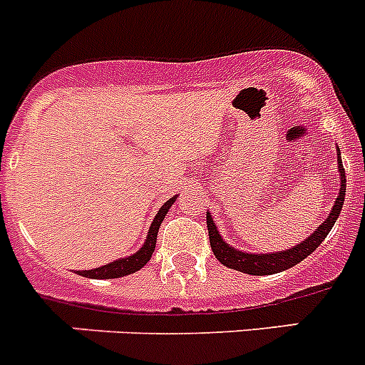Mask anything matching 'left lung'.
I'll use <instances>...</instances> for the list:
<instances>
[{"mask_svg":"<svg viewBox=\"0 0 365 365\" xmlns=\"http://www.w3.org/2000/svg\"><path fill=\"white\" fill-rule=\"evenodd\" d=\"M338 172H340L341 188H340V193H338L336 201H334L333 210H331V214L327 215V219L322 222L320 227L316 228L314 234H312L311 237H307L303 243L296 245L294 248L285 250V252H274V254L240 252V250L228 247V243H225V241L221 240V235H219L210 214H206V225H208V235H210V247L214 256L221 261L222 265H227L230 267V269L240 270V272H245V274H254V276L276 274L298 265L299 261H303L307 256H311L316 248L320 247L322 241L327 237V234L331 232V228H333V225L336 222L338 215H340L341 212V205H344V199H346V172H344V166H341L340 150H338Z\"/></svg>","mask_w":365,"mask_h":365,"instance_id":"obj_1","label":"left lung"}]
</instances>
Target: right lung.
Instances as JSON below:
<instances>
[{
    "label": "right lung",
    "instance_id": "obj_1",
    "mask_svg": "<svg viewBox=\"0 0 365 365\" xmlns=\"http://www.w3.org/2000/svg\"><path fill=\"white\" fill-rule=\"evenodd\" d=\"M175 197H172L170 201L164 202L160 206L159 214L155 215L153 222H151L150 232H148V237H146V243L143 245V248L135 252L133 256L130 257H124V259H118V261H113V263H108L104 267H98V269H93V270H82L78 272L80 276H86V278H95V279H111V278H120V276H128V274H133L137 270L143 269L146 265L148 261L151 259V254L155 250V243H157V232H159L160 222H163L164 215L166 212L170 210V206L173 205Z\"/></svg>",
    "mask_w": 365,
    "mask_h": 365
}]
</instances>
